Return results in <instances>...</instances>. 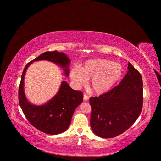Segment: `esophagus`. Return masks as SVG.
Here are the masks:
<instances>
[{
  "instance_id": "34e87169",
  "label": "esophagus",
  "mask_w": 161,
  "mask_h": 161,
  "mask_svg": "<svg viewBox=\"0 0 161 161\" xmlns=\"http://www.w3.org/2000/svg\"><path fill=\"white\" fill-rule=\"evenodd\" d=\"M89 98V96H87V95H83V100H85V101H87Z\"/></svg>"
}]
</instances>
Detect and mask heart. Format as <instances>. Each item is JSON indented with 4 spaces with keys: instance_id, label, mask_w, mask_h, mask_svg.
<instances>
[{
    "instance_id": "heart-1",
    "label": "heart",
    "mask_w": 161,
    "mask_h": 161,
    "mask_svg": "<svg viewBox=\"0 0 161 161\" xmlns=\"http://www.w3.org/2000/svg\"><path fill=\"white\" fill-rule=\"evenodd\" d=\"M123 68L119 63L104 58L91 59L81 65L74 67L69 76L77 88L86 85L91 78L90 85L97 94H103L110 90L122 77Z\"/></svg>"
}]
</instances>
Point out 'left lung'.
<instances>
[{
  "instance_id": "obj_1",
  "label": "left lung",
  "mask_w": 161,
  "mask_h": 161,
  "mask_svg": "<svg viewBox=\"0 0 161 161\" xmlns=\"http://www.w3.org/2000/svg\"><path fill=\"white\" fill-rule=\"evenodd\" d=\"M91 127L97 136L111 138L126 131L138 119L143 105L142 75L129 63L119 84L105 94L92 97Z\"/></svg>"
}]
</instances>
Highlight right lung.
<instances>
[{
  "mask_svg": "<svg viewBox=\"0 0 161 161\" xmlns=\"http://www.w3.org/2000/svg\"><path fill=\"white\" fill-rule=\"evenodd\" d=\"M46 60L62 67L66 76L69 75L70 60L63 52H46L40 55L25 66L19 87V103L24 115L36 129L48 134H61L69 127L72 115L83 101V95L80 91L72 89L67 82L61 83L57 93L46 104L40 106L29 103L24 91V78L28 67L34 61Z\"/></svg>",
  "mask_w": 161,
  "mask_h": 161,
  "instance_id": "right-lung-1",
  "label": "right lung"
}]
</instances>
